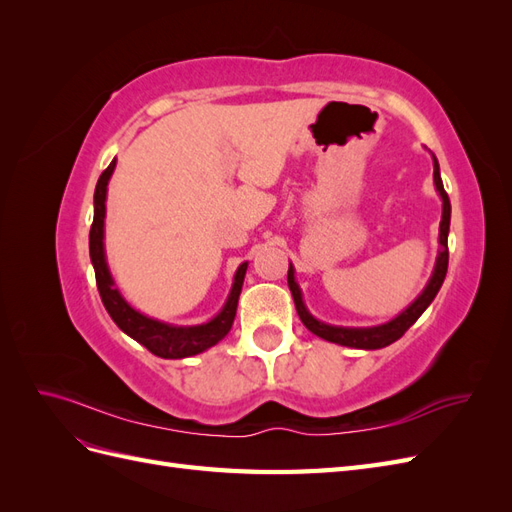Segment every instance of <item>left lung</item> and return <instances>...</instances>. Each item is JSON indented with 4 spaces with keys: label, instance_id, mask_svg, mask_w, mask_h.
Here are the masks:
<instances>
[{
    "label": "left lung",
    "instance_id": "left-lung-1",
    "mask_svg": "<svg viewBox=\"0 0 512 512\" xmlns=\"http://www.w3.org/2000/svg\"><path fill=\"white\" fill-rule=\"evenodd\" d=\"M433 183H436V190L442 198V220H440V250L436 258V267H433V273L429 277L427 286L423 292L393 320L378 324V327H335V324H327L318 318L309 314V309L303 303V294L301 288L294 280V267H288V288L292 292L294 307H297V314L305 327L312 331L314 335L327 339V342L339 344V346H348V348H359V350H378L389 346L404 335L412 324L421 318V314L431 305V301L436 299L438 290L442 288V282L446 277L448 269V228H451V200H448V194L444 192L442 177H440V164L433 156Z\"/></svg>",
    "mask_w": 512,
    "mask_h": 512
}]
</instances>
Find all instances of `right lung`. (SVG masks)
<instances>
[{
    "label": "right lung",
    "mask_w": 512,
    "mask_h": 512,
    "mask_svg": "<svg viewBox=\"0 0 512 512\" xmlns=\"http://www.w3.org/2000/svg\"><path fill=\"white\" fill-rule=\"evenodd\" d=\"M115 164L117 160L108 164V168L98 179L96 192H94V224H91V230H89V256H91V265H94V271H96V284H98L106 312L123 333L136 339L138 344H143L149 352L160 356V359H185V356L205 352L211 346L218 344L220 339H224L232 327V322H235L247 262H241L239 269L235 271V277H232V288L228 292L224 307L211 320L203 324H188V327H181V324H168L138 312V309H134L117 290L111 269H108L106 252H104L106 192H108V181L113 177Z\"/></svg>",
    "instance_id": "right-lung-1"
}]
</instances>
